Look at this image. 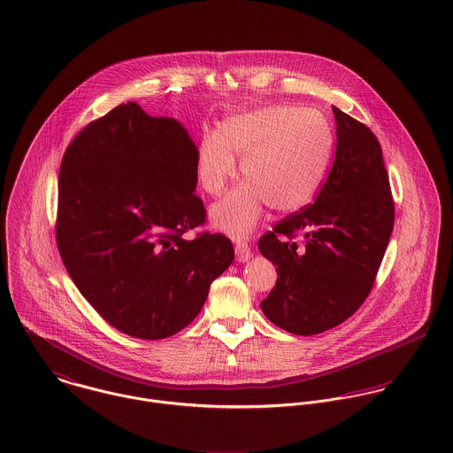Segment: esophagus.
I'll use <instances>...</instances> for the list:
<instances>
[{
  "label": "esophagus",
  "instance_id": "esophagus-1",
  "mask_svg": "<svg viewBox=\"0 0 453 453\" xmlns=\"http://www.w3.org/2000/svg\"><path fill=\"white\" fill-rule=\"evenodd\" d=\"M251 257H253V253H251V248H250L246 242H242V241H237V242H235V258H237V261L244 263V261L251 259Z\"/></svg>",
  "mask_w": 453,
  "mask_h": 453
}]
</instances>
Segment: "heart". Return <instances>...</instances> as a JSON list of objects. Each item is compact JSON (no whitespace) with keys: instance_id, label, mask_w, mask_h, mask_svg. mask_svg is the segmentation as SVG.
<instances>
[{"instance_id":"heart-1","label":"heart","mask_w":453,"mask_h":453,"mask_svg":"<svg viewBox=\"0 0 453 453\" xmlns=\"http://www.w3.org/2000/svg\"><path fill=\"white\" fill-rule=\"evenodd\" d=\"M333 157V135L323 119L293 106H268L226 119L219 132L202 137L196 180L202 190L219 195L237 176L242 185L211 209L212 225L244 239L258 226L266 205L295 212L318 195Z\"/></svg>"}]
</instances>
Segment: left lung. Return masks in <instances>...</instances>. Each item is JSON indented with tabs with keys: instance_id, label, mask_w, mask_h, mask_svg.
I'll return each mask as SVG.
<instances>
[{
	"instance_id": "1",
	"label": "left lung",
	"mask_w": 453,
	"mask_h": 453,
	"mask_svg": "<svg viewBox=\"0 0 453 453\" xmlns=\"http://www.w3.org/2000/svg\"><path fill=\"white\" fill-rule=\"evenodd\" d=\"M336 153L314 203L258 241L277 282L261 302L282 329L311 336L349 319L370 295L394 226L382 148L365 124L333 106ZM306 239L300 250L292 241Z\"/></svg>"
}]
</instances>
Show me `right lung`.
<instances>
[{"instance_id":"obj_1","label":"right lung","mask_w":453,"mask_h":453,"mask_svg":"<svg viewBox=\"0 0 453 453\" xmlns=\"http://www.w3.org/2000/svg\"><path fill=\"white\" fill-rule=\"evenodd\" d=\"M196 146L174 119L120 104L71 141L59 171L56 237L85 300L119 331L167 338L194 321L234 261L230 239L185 232L205 221Z\"/></svg>"}]
</instances>
